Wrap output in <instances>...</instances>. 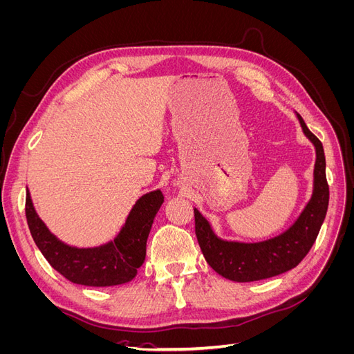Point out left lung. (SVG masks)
<instances>
[{
  "label": "left lung",
  "instance_id": "1",
  "mask_svg": "<svg viewBox=\"0 0 354 354\" xmlns=\"http://www.w3.org/2000/svg\"><path fill=\"white\" fill-rule=\"evenodd\" d=\"M297 118L303 133L316 149V162L312 198L291 227L261 242L224 241L214 233L208 220L195 208V232L202 254L212 269L226 279L254 282L294 269L308 254L322 227L329 203L324 146L308 130L303 118L298 113Z\"/></svg>",
  "mask_w": 354,
  "mask_h": 354
}]
</instances>
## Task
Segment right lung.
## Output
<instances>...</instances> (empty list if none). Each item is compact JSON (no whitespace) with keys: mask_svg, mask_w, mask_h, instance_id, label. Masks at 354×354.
Here are the masks:
<instances>
[{"mask_svg":"<svg viewBox=\"0 0 354 354\" xmlns=\"http://www.w3.org/2000/svg\"><path fill=\"white\" fill-rule=\"evenodd\" d=\"M162 202L160 190L143 195L128 214L118 236L94 248H77L56 238L38 217L28 189L25 211L32 238L53 269L78 285L113 286L133 281L145 263L147 236Z\"/></svg>","mask_w":354,"mask_h":354,"instance_id":"add662e5","label":"right lung"}]
</instances>
